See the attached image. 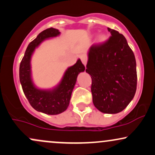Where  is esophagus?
I'll return each instance as SVG.
<instances>
[{
	"label": "esophagus",
	"mask_w": 155,
	"mask_h": 155,
	"mask_svg": "<svg viewBox=\"0 0 155 155\" xmlns=\"http://www.w3.org/2000/svg\"><path fill=\"white\" fill-rule=\"evenodd\" d=\"M81 61L83 62V64H84L85 66V65H86V64H87V61H88V56H87L86 54H81Z\"/></svg>",
	"instance_id": "esophagus-1"
}]
</instances>
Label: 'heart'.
Listing matches in <instances>:
<instances>
[{
  "mask_svg": "<svg viewBox=\"0 0 155 155\" xmlns=\"http://www.w3.org/2000/svg\"><path fill=\"white\" fill-rule=\"evenodd\" d=\"M107 40V35H100L99 38H98V41H99V43H104V42H105Z\"/></svg>",
  "mask_w": 155,
  "mask_h": 155,
  "instance_id": "b5f03b06",
  "label": "heart"
}]
</instances>
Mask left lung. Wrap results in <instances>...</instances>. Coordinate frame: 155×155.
I'll use <instances>...</instances> for the list:
<instances>
[{"label": "left lung", "instance_id": "left-lung-1", "mask_svg": "<svg viewBox=\"0 0 155 155\" xmlns=\"http://www.w3.org/2000/svg\"><path fill=\"white\" fill-rule=\"evenodd\" d=\"M107 29L112 35L91 46L85 72L91 76L94 106L103 113L116 114L128 106L136 94V62L124 36Z\"/></svg>", "mask_w": 155, "mask_h": 155}]
</instances>
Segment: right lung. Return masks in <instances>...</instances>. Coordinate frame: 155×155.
Listing matches in <instances>:
<instances>
[{"label": "right lung", "mask_w": 155, "mask_h": 155, "mask_svg": "<svg viewBox=\"0 0 155 155\" xmlns=\"http://www.w3.org/2000/svg\"><path fill=\"white\" fill-rule=\"evenodd\" d=\"M59 34V30L53 27L41 32L28 45L19 66V81L25 96L35 110L47 114H58L67 110L78 74L85 70V66L78 59L73 66L67 69L59 84L54 89L41 90L35 86L31 78L32 54L44 40Z\"/></svg>", "instance_id": "add662e5"}]
</instances>
